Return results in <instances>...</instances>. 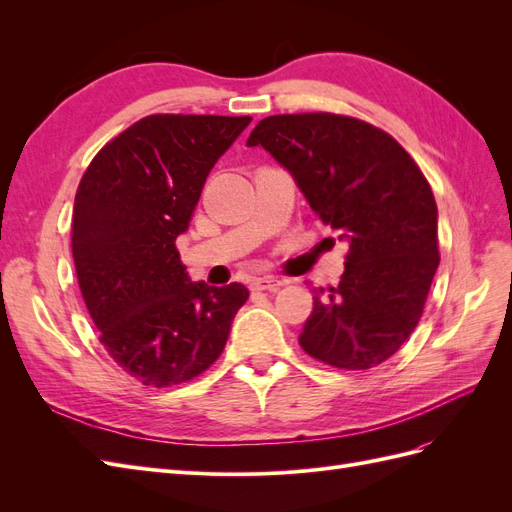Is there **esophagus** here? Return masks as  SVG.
Instances as JSON below:
<instances>
[{"instance_id":"esophagus-1","label":"esophagus","mask_w":512,"mask_h":512,"mask_svg":"<svg viewBox=\"0 0 512 512\" xmlns=\"http://www.w3.org/2000/svg\"><path fill=\"white\" fill-rule=\"evenodd\" d=\"M286 282L280 280V277H273V275H265V277H258V280H254L252 288L254 290H269V292H277Z\"/></svg>"}]
</instances>
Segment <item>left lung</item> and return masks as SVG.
Segmentation results:
<instances>
[{
	"mask_svg": "<svg viewBox=\"0 0 512 512\" xmlns=\"http://www.w3.org/2000/svg\"><path fill=\"white\" fill-rule=\"evenodd\" d=\"M292 175L307 205L350 252L337 288L314 290L299 337L314 359L369 369L404 346L440 265L438 207L393 136L331 115H273L247 138Z\"/></svg>",
	"mask_w": 512,
	"mask_h": 512,
	"instance_id": "obj_1",
	"label": "left lung"
}]
</instances>
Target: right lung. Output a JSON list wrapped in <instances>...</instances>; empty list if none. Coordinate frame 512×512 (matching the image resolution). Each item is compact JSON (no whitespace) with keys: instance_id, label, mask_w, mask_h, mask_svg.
Segmentation results:
<instances>
[{"instance_id":"right-lung-1","label":"right lung","mask_w":512,"mask_h":512,"mask_svg":"<svg viewBox=\"0 0 512 512\" xmlns=\"http://www.w3.org/2000/svg\"><path fill=\"white\" fill-rule=\"evenodd\" d=\"M252 117L151 115L100 149L79 183L72 256L100 342L130 376L170 386L222 354L250 297L243 284H194L175 241L203 185Z\"/></svg>"}]
</instances>
